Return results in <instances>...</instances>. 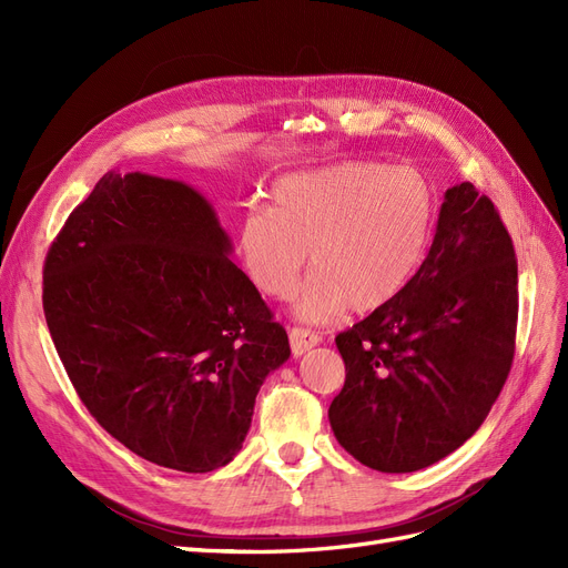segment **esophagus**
<instances>
[{
	"mask_svg": "<svg viewBox=\"0 0 568 568\" xmlns=\"http://www.w3.org/2000/svg\"><path fill=\"white\" fill-rule=\"evenodd\" d=\"M320 334L311 332V329H303V326H291L288 329V343H291V353H294L296 357L307 353L311 348H315L320 343Z\"/></svg>",
	"mask_w": 568,
	"mask_h": 568,
	"instance_id": "1",
	"label": "esophagus"
}]
</instances>
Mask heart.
I'll use <instances>...</instances> for the list:
<instances>
[{"mask_svg":"<svg viewBox=\"0 0 568 568\" xmlns=\"http://www.w3.org/2000/svg\"><path fill=\"white\" fill-rule=\"evenodd\" d=\"M438 222L436 189L417 168L346 161L280 180L272 205L253 201L239 217L236 253L251 284L291 298L305 257L315 270L298 298L303 320L343 307L379 311L417 277Z\"/></svg>","mask_w":568,"mask_h":568,"instance_id":"b5f03b06","label":"heart"}]
</instances>
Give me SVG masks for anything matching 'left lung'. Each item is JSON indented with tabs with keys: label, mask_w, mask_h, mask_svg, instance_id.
<instances>
[{
	"label": "left lung",
	"mask_w": 568,
	"mask_h": 568,
	"mask_svg": "<svg viewBox=\"0 0 568 568\" xmlns=\"http://www.w3.org/2000/svg\"><path fill=\"white\" fill-rule=\"evenodd\" d=\"M517 282L493 201L471 182L448 189L417 277L336 336L346 382L329 422L346 453L369 469L407 474L471 438L511 367Z\"/></svg>",
	"instance_id": "obj_1"
}]
</instances>
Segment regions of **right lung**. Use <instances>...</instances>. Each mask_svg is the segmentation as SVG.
Returning <instances> with one entry per match:
<instances>
[{
  "label": "right lung",
  "mask_w": 568,
  "mask_h": 568,
  "mask_svg": "<svg viewBox=\"0 0 568 568\" xmlns=\"http://www.w3.org/2000/svg\"><path fill=\"white\" fill-rule=\"evenodd\" d=\"M194 186L115 170L44 261L51 341L101 428L159 467L205 474L242 450L255 395L291 348Z\"/></svg>",
  "instance_id": "1"
}]
</instances>
